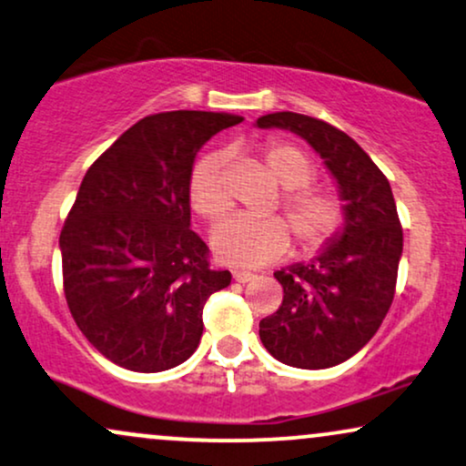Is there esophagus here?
I'll return each mask as SVG.
<instances>
[{
  "label": "esophagus",
  "instance_id": "34e87169",
  "mask_svg": "<svg viewBox=\"0 0 466 466\" xmlns=\"http://www.w3.org/2000/svg\"><path fill=\"white\" fill-rule=\"evenodd\" d=\"M232 278L237 279V282H243L245 284V282H251V279H254L256 276L251 271H234Z\"/></svg>",
  "mask_w": 466,
  "mask_h": 466
}]
</instances>
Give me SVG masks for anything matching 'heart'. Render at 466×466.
<instances>
[{"instance_id":"heart-1","label":"heart","mask_w":466,"mask_h":466,"mask_svg":"<svg viewBox=\"0 0 466 466\" xmlns=\"http://www.w3.org/2000/svg\"><path fill=\"white\" fill-rule=\"evenodd\" d=\"M262 158L279 187L287 188L282 206L299 248L306 254L323 249L343 226L340 199L329 190L308 188L315 177V167L306 151L295 145H268ZM188 199L206 218H217L229 210L232 198L223 182L221 154H208L195 162L188 176ZM212 249L223 265L265 267L289 254L290 229L282 217H254L240 212L215 228Z\"/></svg>"}]
</instances>
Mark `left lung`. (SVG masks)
Returning a JSON list of instances; mask_svg holds the SVG:
<instances>
[{
  "label": "left lung",
  "instance_id": "obj_1",
  "mask_svg": "<svg viewBox=\"0 0 466 466\" xmlns=\"http://www.w3.org/2000/svg\"><path fill=\"white\" fill-rule=\"evenodd\" d=\"M262 130H289L321 156L343 201V226L308 262L273 273L282 306L260 321V340L276 360L328 369L358 354L393 304L403 234L389 179L369 154L329 123L273 112Z\"/></svg>",
  "mask_w": 466,
  "mask_h": 466
}]
</instances>
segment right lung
Listing matches in <instances>:
<instances>
[{"label": "right lung", "mask_w": 466, "mask_h": 466, "mask_svg": "<svg viewBox=\"0 0 466 466\" xmlns=\"http://www.w3.org/2000/svg\"><path fill=\"white\" fill-rule=\"evenodd\" d=\"M240 121L204 110L145 116L82 179L60 232L65 297L88 343L123 369L188 360L206 301L232 279L208 267L190 229L188 176L198 151Z\"/></svg>", "instance_id": "right-lung-1"}]
</instances>
